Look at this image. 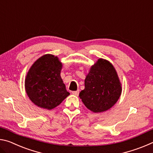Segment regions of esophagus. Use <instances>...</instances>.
Segmentation results:
<instances>
[{"instance_id":"esophagus-1","label":"esophagus","mask_w":153,"mask_h":153,"mask_svg":"<svg viewBox=\"0 0 153 153\" xmlns=\"http://www.w3.org/2000/svg\"><path fill=\"white\" fill-rule=\"evenodd\" d=\"M79 93V90H77V91H73V92H72V94H73L75 96H78Z\"/></svg>"}]
</instances>
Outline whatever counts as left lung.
<instances>
[{"mask_svg": "<svg viewBox=\"0 0 153 153\" xmlns=\"http://www.w3.org/2000/svg\"><path fill=\"white\" fill-rule=\"evenodd\" d=\"M85 88L79 97L84 105L94 113L109 109L121 94V84L115 69L109 61L98 59L91 67L84 81Z\"/></svg>", "mask_w": 153, "mask_h": 153, "instance_id": "obj_1", "label": "left lung"}]
</instances>
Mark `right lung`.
<instances>
[{
  "mask_svg": "<svg viewBox=\"0 0 153 153\" xmlns=\"http://www.w3.org/2000/svg\"><path fill=\"white\" fill-rule=\"evenodd\" d=\"M62 66L57 56L47 54L30 67L25 79V88L33 104L51 110L70 94L61 77Z\"/></svg>",
  "mask_w": 153,
  "mask_h": 153,
  "instance_id": "1",
  "label": "right lung"
}]
</instances>
